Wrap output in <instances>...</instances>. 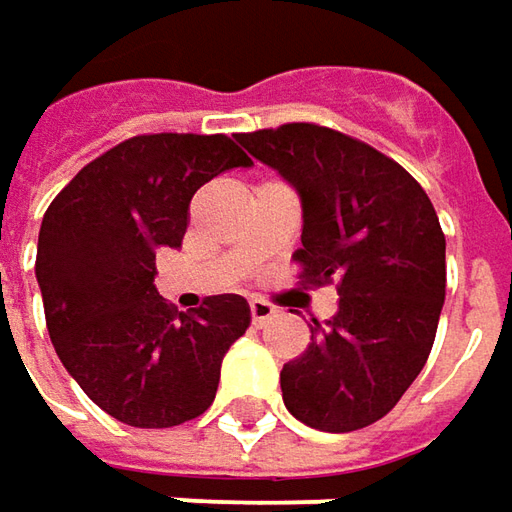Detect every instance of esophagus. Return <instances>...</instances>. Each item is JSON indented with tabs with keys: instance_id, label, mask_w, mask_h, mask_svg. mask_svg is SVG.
<instances>
[{
	"instance_id": "1",
	"label": "esophagus",
	"mask_w": 512,
	"mask_h": 512,
	"mask_svg": "<svg viewBox=\"0 0 512 512\" xmlns=\"http://www.w3.org/2000/svg\"><path fill=\"white\" fill-rule=\"evenodd\" d=\"M250 318H253L256 327H264L270 318H276V307L262 301V298H250Z\"/></svg>"
}]
</instances>
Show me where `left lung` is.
Listing matches in <instances>:
<instances>
[{
	"instance_id": "left-lung-1",
	"label": "left lung",
	"mask_w": 512,
	"mask_h": 512,
	"mask_svg": "<svg viewBox=\"0 0 512 512\" xmlns=\"http://www.w3.org/2000/svg\"><path fill=\"white\" fill-rule=\"evenodd\" d=\"M301 197L293 259L304 284H332L338 312L281 369L287 411L346 434L386 417L423 372L445 301V233L406 168L315 123L236 135Z\"/></svg>"
}]
</instances>
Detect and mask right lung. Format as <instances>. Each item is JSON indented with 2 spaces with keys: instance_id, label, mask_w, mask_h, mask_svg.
I'll return each mask as SVG.
<instances>
[{
  "instance_id": "right-lung-1",
  "label": "right lung",
  "mask_w": 512,
  "mask_h": 512,
  "mask_svg": "<svg viewBox=\"0 0 512 512\" xmlns=\"http://www.w3.org/2000/svg\"><path fill=\"white\" fill-rule=\"evenodd\" d=\"M250 157L225 135H137L81 168L41 219L36 279L47 332L89 400L135 428H171L214 403L219 366L250 327L242 296L177 312L157 253L180 248L197 188Z\"/></svg>"
}]
</instances>
